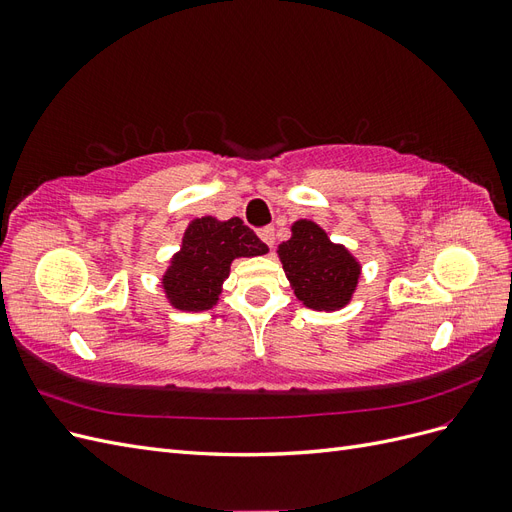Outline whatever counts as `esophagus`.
<instances>
[{"label":"esophagus","instance_id":"esophagus-1","mask_svg":"<svg viewBox=\"0 0 512 512\" xmlns=\"http://www.w3.org/2000/svg\"><path fill=\"white\" fill-rule=\"evenodd\" d=\"M258 235H260V239L265 241L269 247L275 245V228H273V226H265V228H262V230L258 232Z\"/></svg>","mask_w":512,"mask_h":512}]
</instances>
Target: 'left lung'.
Listing matches in <instances>:
<instances>
[{
    "label": "left lung",
    "mask_w": 512,
    "mask_h": 512,
    "mask_svg": "<svg viewBox=\"0 0 512 512\" xmlns=\"http://www.w3.org/2000/svg\"><path fill=\"white\" fill-rule=\"evenodd\" d=\"M299 301L314 309H337L350 301L359 265L342 245H333L320 226L301 220L277 250Z\"/></svg>",
    "instance_id": "8db88e82"
}]
</instances>
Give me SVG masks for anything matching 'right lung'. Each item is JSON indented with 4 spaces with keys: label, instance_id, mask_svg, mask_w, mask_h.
<instances>
[{
    "label": "right lung",
    "instance_id": "1",
    "mask_svg": "<svg viewBox=\"0 0 512 512\" xmlns=\"http://www.w3.org/2000/svg\"><path fill=\"white\" fill-rule=\"evenodd\" d=\"M267 252L269 247L241 218H230L228 222L215 218L194 220L185 230L181 252L164 275V290L175 307L185 312H203L218 301L232 260Z\"/></svg>",
    "mask_w": 512,
    "mask_h": 512
}]
</instances>
